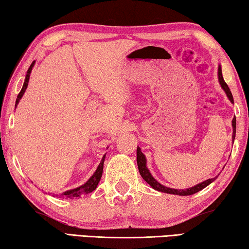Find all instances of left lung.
I'll return each instance as SVG.
<instances>
[{"label":"left lung","instance_id":"obj_1","mask_svg":"<svg viewBox=\"0 0 249 249\" xmlns=\"http://www.w3.org/2000/svg\"><path fill=\"white\" fill-rule=\"evenodd\" d=\"M218 80H219V83L223 90L226 93L227 98L229 99V101L231 103H234V98H232V94L229 90V88L227 86V83L225 82V80L223 78V73H221V67L218 66ZM231 125H232V142L235 140V136H236V118L234 117V119L231 121ZM137 163H138V169H139V173L141 175V177L143 178V180L146 181L147 183L151 186V188H154L157 191H160V193H166V194H171V195H178V196H190V195H194L198 193V191L202 190L204 188H206L208 185H210L213 181H215L218 176L213 178L207 179V180L202 181L200 183H197L196 186L190 187V188L187 189H175V188H170V187L163 186L160 183L159 181H157L156 179L152 177V175L150 174V171L147 168V159L146 156H144L142 152H141V149L138 147L137 148Z\"/></svg>","mask_w":249,"mask_h":249}]
</instances>
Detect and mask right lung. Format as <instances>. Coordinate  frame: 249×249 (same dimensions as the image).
I'll return each instance as SVG.
<instances>
[{"mask_svg": "<svg viewBox=\"0 0 249 249\" xmlns=\"http://www.w3.org/2000/svg\"><path fill=\"white\" fill-rule=\"evenodd\" d=\"M34 63H36V61H33L31 66H30L28 72H26V75H25V80H24V83H23V87L20 91V93L18 94V98H17V101H15V108H17V106L18 105V102H20L21 98L23 97V94H24L26 88H28L29 85V80H30V74H31L32 72V69L34 67ZM107 155V154H106ZM106 155L102 157L100 163H99V166L97 168V170L94 171L93 175L91 176L89 178V180H88L86 183H83L82 186L78 187V188H74V189H70V190H67L62 193L61 195H55L56 197H66V198H76V197H81L82 195H87V194H90L92 193L93 190H95L97 188L99 181H100L101 179V176H102V171H103V162H105V159H106Z\"/></svg>", "mask_w": 249, "mask_h": 249, "instance_id": "add662e5", "label": "right lung"}]
</instances>
